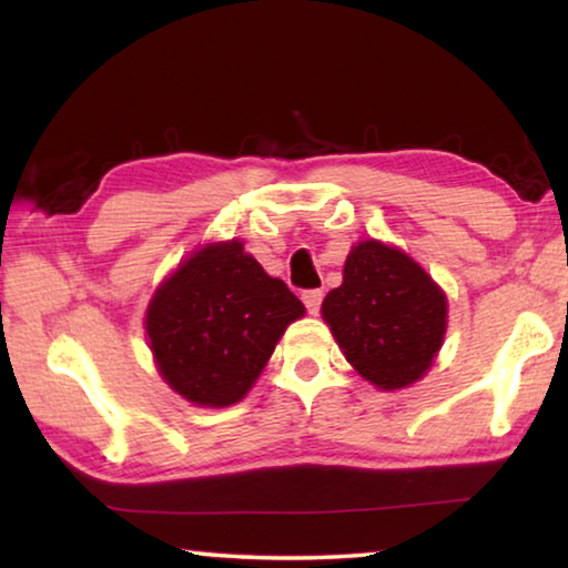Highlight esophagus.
Masks as SVG:
<instances>
[{
	"label": "esophagus",
	"instance_id": "obj_1",
	"mask_svg": "<svg viewBox=\"0 0 568 568\" xmlns=\"http://www.w3.org/2000/svg\"><path fill=\"white\" fill-rule=\"evenodd\" d=\"M322 300H324V294L320 292V290H306L304 294H302V302H304V306H306V312L310 314H320V310H322Z\"/></svg>",
	"mask_w": 568,
	"mask_h": 568
}]
</instances>
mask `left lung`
Instances as JSON below:
<instances>
[{
    "label": "left lung",
    "mask_w": 568,
    "mask_h": 568,
    "mask_svg": "<svg viewBox=\"0 0 568 568\" xmlns=\"http://www.w3.org/2000/svg\"><path fill=\"white\" fill-rule=\"evenodd\" d=\"M336 344L376 389H404L429 372L446 334V296L424 268L376 239L356 244L344 282L322 304Z\"/></svg>",
    "instance_id": "left-lung-1"
}]
</instances>
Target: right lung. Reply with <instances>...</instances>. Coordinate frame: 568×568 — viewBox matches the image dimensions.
I'll return each instance as SVG.
<instances>
[{
  "label": "right lung",
  "instance_id": "obj_1",
  "mask_svg": "<svg viewBox=\"0 0 568 568\" xmlns=\"http://www.w3.org/2000/svg\"><path fill=\"white\" fill-rule=\"evenodd\" d=\"M304 316L282 278L268 276L244 244H206L176 266L146 310L159 374L196 406L244 399L292 322Z\"/></svg>",
  "mask_w": 568,
  "mask_h": 568
}]
</instances>
